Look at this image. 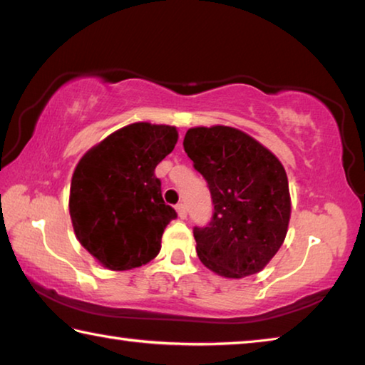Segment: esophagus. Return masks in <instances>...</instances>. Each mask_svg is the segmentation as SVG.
Wrapping results in <instances>:
<instances>
[{
  "instance_id": "esophagus-1",
  "label": "esophagus",
  "mask_w": 365,
  "mask_h": 365,
  "mask_svg": "<svg viewBox=\"0 0 365 365\" xmlns=\"http://www.w3.org/2000/svg\"><path fill=\"white\" fill-rule=\"evenodd\" d=\"M177 212H178V217L180 219H187V207H185L183 202H178V205L175 206Z\"/></svg>"
}]
</instances>
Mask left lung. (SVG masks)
<instances>
[{"instance_id":"obj_1","label":"left lung","mask_w":365,"mask_h":365,"mask_svg":"<svg viewBox=\"0 0 365 365\" xmlns=\"http://www.w3.org/2000/svg\"><path fill=\"white\" fill-rule=\"evenodd\" d=\"M183 148L214 205L211 222L193 228L197 257L227 279L257 274L288 230L292 202L282 163L250 135L224 125L190 128Z\"/></svg>"}]
</instances>
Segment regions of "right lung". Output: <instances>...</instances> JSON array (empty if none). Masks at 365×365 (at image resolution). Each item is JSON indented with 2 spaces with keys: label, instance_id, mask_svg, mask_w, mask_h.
I'll list each match as a JSON object with an SVG mask.
<instances>
[{
  "label": "right lung",
  "instance_id": "right-lung-1",
  "mask_svg": "<svg viewBox=\"0 0 365 365\" xmlns=\"http://www.w3.org/2000/svg\"><path fill=\"white\" fill-rule=\"evenodd\" d=\"M175 127L137 122L110 133L80 159L69 211L80 245L110 270L158 256L164 228L177 219L154 169L177 143Z\"/></svg>",
  "mask_w": 365,
  "mask_h": 365
}]
</instances>
